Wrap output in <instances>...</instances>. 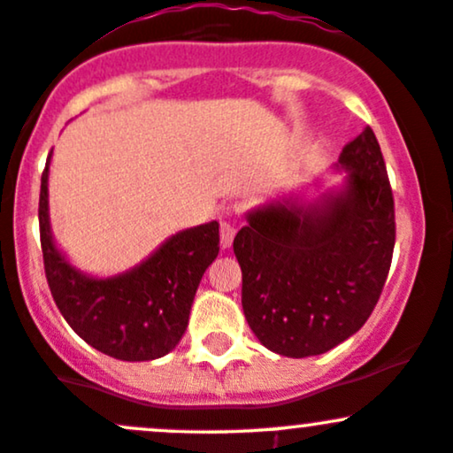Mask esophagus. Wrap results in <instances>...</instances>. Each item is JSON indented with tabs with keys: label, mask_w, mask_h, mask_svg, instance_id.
Returning a JSON list of instances; mask_svg holds the SVG:
<instances>
[{
	"label": "esophagus",
	"mask_w": 453,
	"mask_h": 453,
	"mask_svg": "<svg viewBox=\"0 0 453 453\" xmlns=\"http://www.w3.org/2000/svg\"><path fill=\"white\" fill-rule=\"evenodd\" d=\"M235 233H237L235 222L222 220L220 222V244L225 246V248L231 246L233 244V237H235Z\"/></svg>",
	"instance_id": "obj_1"
}]
</instances>
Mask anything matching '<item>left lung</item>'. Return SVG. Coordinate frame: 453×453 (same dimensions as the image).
I'll return each mask as SVG.
<instances>
[{"label": "left lung", "instance_id": "8db88e82", "mask_svg": "<svg viewBox=\"0 0 453 453\" xmlns=\"http://www.w3.org/2000/svg\"><path fill=\"white\" fill-rule=\"evenodd\" d=\"M334 170L342 186L315 198L276 194L233 240L246 322L280 357H318L358 333L391 267L395 209L372 127L345 144Z\"/></svg>", "mask_w": 453, "mask_h": 453}]
</instances>
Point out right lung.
Returning a JSON list of instances; mask_svg holds the SVG:
<instances>
[{
	"label": "right lung",
	"instance_id": "right-lung-1",
	"mask_svg": "<svg viewBox=\"0 0 453 453\" xmlns=\"http://www.w3.org/2000/svg\"><path fill=\"white\" fill-rule=\"evenodd\" d=\"M50 164L51 153L41 179L38 222L47 283L60 313L86 343L111 358L166 357L181 342L198 283L220 250V225L211 220L183 228L120 274H86L53 240Z\"/></svg>",
	"mask_w": 453,
	"mask_h": 453
}]
</instances>
